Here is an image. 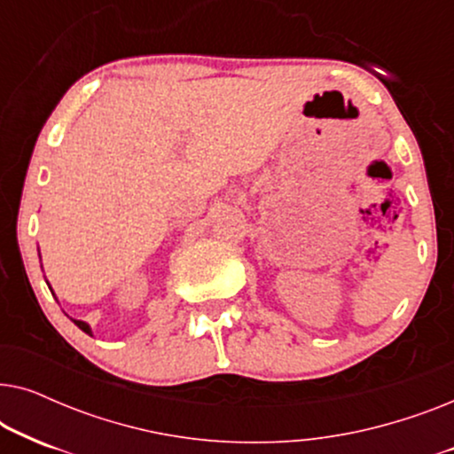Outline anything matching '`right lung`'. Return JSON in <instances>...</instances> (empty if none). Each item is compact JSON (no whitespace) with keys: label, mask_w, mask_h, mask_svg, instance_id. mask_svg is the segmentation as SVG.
I'll list each match as a JSON object with an SVG mask.
<instances>
[{"label":"right lung","mask_w":454,"mask_h":454,"mask_svg":"<svg viewBox=\"0 0 454 454\" xmlns=\"http://www.w3.org/2000/svg\"><path fill=\"white\" fill-rule=\"evenodd\" d=\"M74 325H76V326L80 328V331H84L86 334H92V333H90V326L86 325V322H82V320H74Z\"/></svg>","instance_id":"obj_1"}]
</instances>
